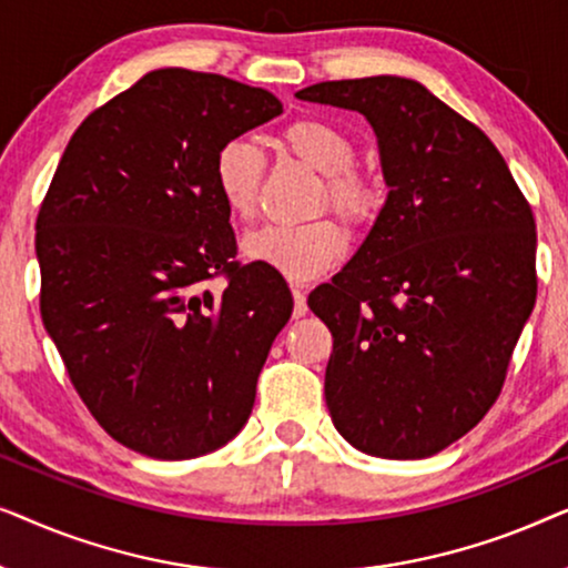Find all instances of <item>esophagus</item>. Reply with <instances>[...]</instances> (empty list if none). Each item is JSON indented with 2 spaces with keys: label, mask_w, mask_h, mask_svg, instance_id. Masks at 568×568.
Instances as JSON below:
<instances>
[{
  "label": "esophagus",
  "mask_w": 568,
  "mask_h": 568,
  "mask_svg": "<svg viewBox=\"0 0 568 568\" xmlns=\"http://www.w3.org/2000/svg\"><path fill=\"white\" fill-rule=\"evenodd\" d=\"M292 294H294V317H302L307 313V294L300 284H292Z\"/></svg>",
  "instance_id": "1"
}]
</instances>
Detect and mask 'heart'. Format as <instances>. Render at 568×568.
Segmentation results:
<instances>
[{
  "label": "heart",
  "mask_w": 568,
  "mask_h": 568,
  "mask_svg": "<svg viewBox=\"0 0 568 568\" xmlns=\"http://www.w3.org/2000/svg\"><path fill=\"white\" fill-rule=\"evenodd\" d=\"M278 144L294 158L325 175L331 206L352 224L377 214L383 193L375 178L354 168L356 144L336 123L300 119L278 134ZM214 189L224 209L237 220H253L261 201L263 154L251 139H230L216 150ZM245 258L278 271L292 282H310L336 266L346 253V235L336 222L317 220L297 227L268 224L251 232L243 243Z\"/></svg>",
  "instance_id": "1"
}]
</instances>
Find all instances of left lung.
<instances>
[{
  "mask_svg": "<svg viewBox=\"0 0 568 568\" xmlns=\"http://www.w3.org/2000/svg\"><path fill=\"white\" fill-rule=\"evenodd\" d=\"M297 98L362 113L387 185L359 251L307 297L333 336L331 418L367 455L432 457L499 398L538 294L532 209L491 139L422 82L379 74Z\"/></svg>",
  "mask_w": 568,
  "mask_h": 568,
  "instance_id": "obj_1",
  "label": "left lung"
}]
</instances>
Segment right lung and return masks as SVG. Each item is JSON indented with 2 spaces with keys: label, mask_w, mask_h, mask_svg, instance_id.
<instances>
[{
  "label": "right lung",
  "mask_w": 568,
  "mask_h": 568,
  "mask_svg": "<svg viewBox=\"0 0 568 568\" xmlns=\"http://www.w3.org/2000/svg\"><path fill=\"white\" fill-rule=\"evenodd\" d=\"M282 111L222 74L154 69L82 121L53 173L36 222L43 325L84 406L134 453L201 457L251 416L294 302L278 271L232 261L212 168Z\"/></svg>",
  "instance_id": "1"
}]
</instances>
